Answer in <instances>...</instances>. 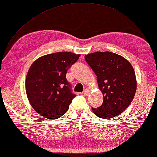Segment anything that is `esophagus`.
Segmentation results:
<instances>
[{
	"mask_svg": "<svg viewBox=\"0 0 157 157\" xmlns=\"http://www.w3.org/2000/svg\"><path fill=\"white\" fill-rule=\"evenodd\" d=\"M89 93H90V90L89 89H85L83 91V94H85V96H88Z\"/></svg>",
	"mask_w": 157,
	"mask_h": 157,
	"instance_id": "34e87169",
	"label": "esophagus"
}]
</instances>
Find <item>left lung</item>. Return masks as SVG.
Returning <instances> with one entry per match:
<instances>
[{
    "label": "left lung",
    "instance_id": "1",
    "mask_svg": "<svg viewBox=\"0 0 157 157\" xmlns=\"http://www.w3.org/2000/svg\"><path fill=\"white\" fill-rule=\"evenodd\" d=\"M97 76L98 87L104 96L95 115L110 119L119 115L131 104L136 89L135 72L124 57L111 52H95L85 56Z\"/></svg>",
    "mask_w": 157,
    "mask_h": 157
}]
</instances>
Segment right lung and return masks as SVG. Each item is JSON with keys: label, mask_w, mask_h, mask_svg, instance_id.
I'll use <instances>...</instances> for the list:
<instances>
[{"label": "right lung", "mask_w": 157, "mask_h": 157, "mask_svg": "<svg viewBox=\"0 0 157 157\" xmlns=\"http://www.w3.org/2000/svg\"><path fill=\"white\" fill-rule=\"evenodd\" d=\"M80 55L60 52L40 57L26 75L25 87L29 102L40 116L56 119L64 115L76 94L66 74Z\"/></svg>", "instance_id": "add662e5"}]
</instances>
